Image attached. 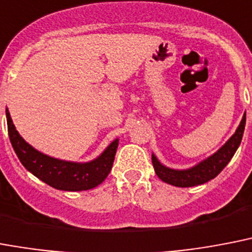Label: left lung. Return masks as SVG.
<instances>
[{
    "label": "left lung",
    "mask_w": 252,
    "mask_h": 252,
    "mask_svg": "<svg viewBox=\"0 0 252 252\" xmlns=\"http://www.w3.org/2000/svg\"><path fill=\"white\" fill-rule=\"evenodd\" d=\"M245 125H246V112L243 114L235 132L228 139V142L224 146L220 147L215 154L187 169L169 168L160 162L156 155L152 154L155 173L161 181L177 187L198 186L213 180L229 164V161L234 156L235 151L238 150L245 131Z\"/></svg>",
    "instance_id": "1"
}]
</instances>
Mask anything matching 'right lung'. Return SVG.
Instances as JSON below:
<instances>
[{"mask_svg":"<svg viewBox=\"0 0 252 252\" xmlns=\"http://www.w3.org/2000/svg\"><path fill=\"white\" fill-rule=\"evenodd\" d=\"M7 130L18 158L23 166L46 185L63 191H83L98 186L113 166L120 139H114L97 158L87 162L61 160L40 152L27 143L17 131L9 109L6 108Z\"/></svg>","mask_w":252,"mask_h":252,"instance_id":"right-lung-1","label":"right lung"}]
</instances>
